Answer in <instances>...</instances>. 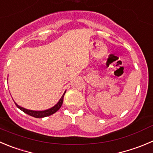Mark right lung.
Returning <instances> with one entry per match:
<instances>
[{
	"mask_svg": "<svg viewBox=\"0 0 153 153\" xmlns=\"http://www.w3.org/2000/svg\"><path fill=\"white\" fill-rule=\"evenodd\" d=\"M65 92L66 91H65V93L63 94V95L62 96V97L60 98V100H59V102H57L54 106H53L52 108L49 109H47V110H44V111H33V110H28V109H25L23 107H21L19 106V105H17L16 103L15 102L16 105L18 107L19 109L22 110V112H24L25 113L28 114V115H31V116H33L35 118H44V117H47V116H49V115H53V114L55 113L56 112L59 110L60 109V107L62 106V104L63 102V97H64V95H65Z\"/></svg>",
	"mask_w": 153,
	"mask_h": 153,
	"instance_id": "obj_1",
	"label": "right lung"
}]
</instances>
